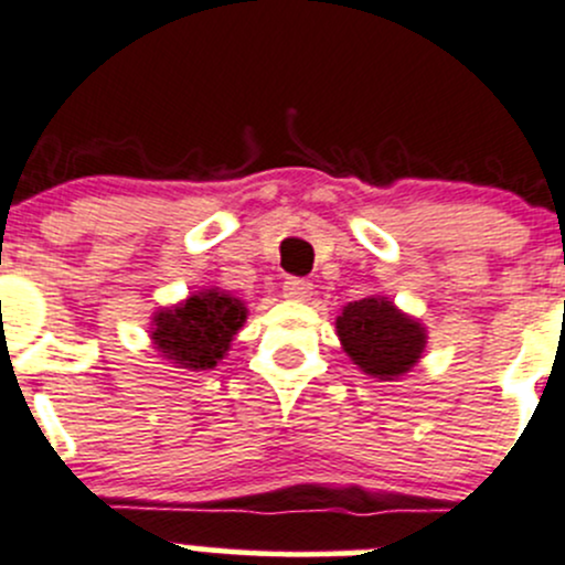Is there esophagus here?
Here are the masks:
<instances>
[{
    "mask_svg": "<svg viewBox=\"0 0 565 565\" xmlns=\"http://www.w3.org/2000/svg\"><path fill=\"white\" fill-rule=\"evenodd\" d=\"M281 289H284V298L289 300H309L311 295V284L306 281V278H287Z\"/></svg>",
    "mask_w": 565,
    "mask_h": 565,
    "instance_id": "obj_1",
    "label": "esophagus"
}]
</instances>
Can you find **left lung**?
<instances>
[{
	"label": "left lung",
	"instance_id": "left-lung-1",
	"mask_svg": "<svg viewBox=\"0 0 565 565\" xmlns=\"http://www.w3.org/2000/svg\"><path fill=\"white\" fill-rule=\"evenodd\" d=\"M335 330L347 355L380 380L402 377L424 352L426 333L415 319L393 309L385 298H363L344 306Z\"/></svg>",
	"mask_w": 565,
	"mask_h": 565
}]
</instances>
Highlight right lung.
<instances>
[{"instance_id": "1", "label": "right lung", "mask_w": 565, "mask_h": 565, "mask_svg": "<svg viewBox=\"0 0 565 565\" xmlns=\"http://www.w3.org/2000/svg\"><path fill=\"white\" fill-rule=\"evenodd\" d=\"M246 322V306L237 298L207 289L185 303L156 315L152 341L182 369H213L230 350V341Z\"/></svg>"}]
</instances>
